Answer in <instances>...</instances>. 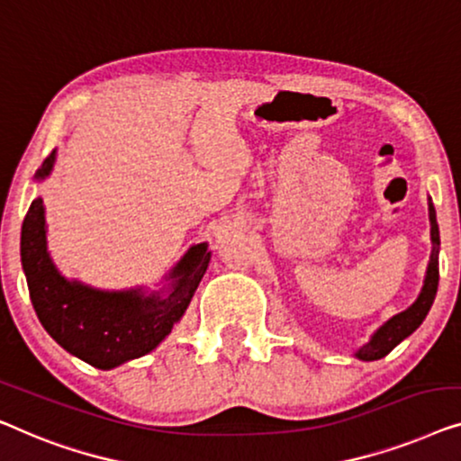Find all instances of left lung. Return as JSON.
I'll return each instance as SVG.
<instances>
[{
  "mask_svg": "<svg viewBox=\"0 0 461 461\" xmlns=\"http://www.w3.org/2000/svg\"><path fill=\"white\" fill-rule=\"evenodd\" d=\"M428 211H430L432 255H430V263H428L422 293H420L418 301L413 303L410 309H405L403 313L391 317V320H388L384 326H382L378 332L372 336V340L359 348L357 357L363 361L380 359V357H384V355L391 353L401 340L407 339V336H410L413 330H416L420 323L424 321V317L428 315V311H430V307H432L434 294H437V288H438V244H440V240H438V225H437V215H434L432 203L428 204Z\"/></svg>",
  "mask_w": 461,
  "mask_h": 461,
  "instance_id": "left-lung-1",
  "label": "left lung"
}]
</instances>
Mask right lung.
<instances>
[{
    "instance_id": "obj_1",
    "label": "right lung",
    "mask_w": 461,
    "mask_h": 461,
    "mask_svg": "<svg viewBox=\"0 0 461 461\" xmlns=\"http://www.w3.org/2000/svg\"><path fill=\"white\" fill-rule=\"evenodd\" d=\"M51 165L54 154L43 160L35 177L50 175ZM21 257L41 326L68 353L100 369L150 353L184 315L211 261L206 244L187 250L171 271L173 286L165 296H141L138 290L100 293L77 282L70 284L58 274L45 249L41 198L33 200L24 217Z\"/></svg>"
}]
</instances>
